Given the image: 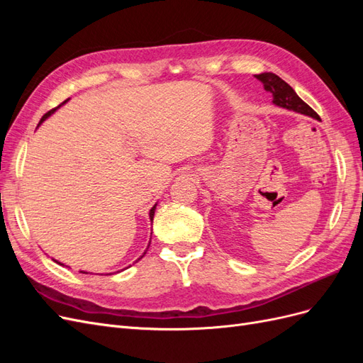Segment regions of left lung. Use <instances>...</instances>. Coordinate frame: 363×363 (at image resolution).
Returning a JSON list of instances; mask_svg holds the SVG:
<instances>
[{"instance_id":"1","label":"left lung","mask_w":363,"mask_h":363,"mask_svg":"<svg viewBox=\"0 0 363 363\" xmlns=\"http://www.w3.org/2000/svg\"><path fill=\"white\" fill-rule=\"evenodd\" d=\"M256 79L263 83V89L272 95V103L276 106L288 108V111L298 112L301 115L312 116L315 119H320V116H318L313 108L309 104H306L301 98L295 94L292 87L286 82L281 80L279 75L272 72H262L256 75Z\"/></svg>"}]
</instances>
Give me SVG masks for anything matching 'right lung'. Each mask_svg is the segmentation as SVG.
Instances as JSON below:
<instances>
[{
  "mask_svg": "<svg viewBox=\"0 0 363 363\" xmlns=\"http://www.w3.org/2000/svg\"><path fill=\"white\" fill-rule=\"evenodd\" d=\"M67 101H68V100H65V101H63L62 104H65V103H67ZM62 104H60V106H62ZM60 106H57L56 108H52V111H50V112H47L45 115H43V116H42V119H40V123H39V124H42V123H43V121H45V119H47V118H48L50 115H52L54 112H56V111H57V108H59ZM156 206H157V204H155V206H152V207H151V211H150V219H151V221H152V218H155V212H156ZM148 247H150V244H148ZM145 252H147V250H145ZM145 252H144V255H145ZM144 255H142V256H140L139 259H142V257H144ZM139 259H138V260H139ZM138 260H136V262H138ZM60 265H62V263H60ZM84 274H86V272H84Z\"/></svg>",
  "mask_w": 363,
  "mask_h": 363,
  "instance_id": "1",
  "label": "right lung"
}]
</instances>
